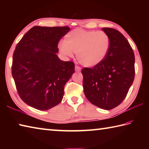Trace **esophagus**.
Returning <instances> with one entry per match:
<instances>
[{
  "mask_svg": "<svg viewBox=\"0 0 149 149\" xmlns=\"http://www.w3.org/2000/svg\"><path fill=\"white\" fill-rule=\"evenodd\" d=\"M75 72H79L81 71V68L79 66H78V65H75Z\"/></svg>",
  "mask_w": 149,
  "mask_h": 149,
  "instance_id": "obj_1",
  "label": "esophagus"
}]
</instances>
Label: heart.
Masks as SVG:
<instances>
[{
	"label": "heart",
	"instance_id": "1",
	"mask_svg": "<svg viewBox=\"0 0 149 149\" xmlns=\"http://www.w3.org/2000/svg\"><path fill=\"white\" fill-rule=\"evenodd\" d=\"M110 40L102 31H89L76 29L65 35L64 41L60 42L59 50L68 57H76L80 64L88 68L100 64L107 56L110 49Z\"/></svg>",
	"mask_w": 149,
	"mask_h": 149
}]
</instances>
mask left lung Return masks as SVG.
Returning <instances> with one entry per match:
<instances>
[{"label":"left lung","mask_w":149,"mask_h":149,"mask_svg":"<svg viewBox=\"0 0 149 149\" xmlns=\"http://www.w3.org/2000/svg\"><path fill=\"white\" fill-rule=\"evenodd\" d=\"M110 45L100 64L84 68L83 87L87 100L104 110L118 107L127 95L135 77V55L129 42L118 30L103 27Z\"/></svg>","instance_id":"8db88e82"}]
</instances>
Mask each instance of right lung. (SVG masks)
Instances as JSON below:
<instances>
[{
	"instance_id": "right-lung-1",
	"label": "right lung",
	"mask_w": 149,
	"mask_h": 149,
	"mask_svg": "<svg viewBox=\"0 0 149 149\" xmlns=\"http://www.w3.org/2000/svg\"><path fill=\"white\" fill-rule=\"evenodd\" d=\"M70 30L68 26H34L16 45L12 75L19 97L30 107L46 110L61 102L75 64L60 60L56 53L60 40Z\"/></svg>"
}]
</instances>
